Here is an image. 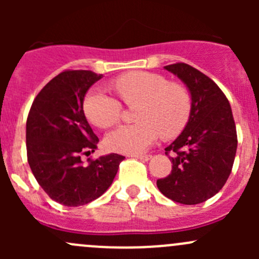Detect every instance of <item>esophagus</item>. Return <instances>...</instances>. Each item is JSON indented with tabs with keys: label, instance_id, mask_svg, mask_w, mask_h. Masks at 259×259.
I'll use <instances>...</instances> for the list:
<instances>
[{
	"label": "esophagus",
	"instance_id": "34e87169",
	"mask_svg": "<svg viewBox=\"0 0 259 259\" xmlns=\"http://www.w3.org/2000/svg\"><path fill=\"white\" fill-rule=\"evenodd\" d=\"M133 158H137V159H139V160H143V161H148L151 159V155H133Z\"/></svg>",
	"mask_w": 259,
	"mask_h": 259
}]
</instances>
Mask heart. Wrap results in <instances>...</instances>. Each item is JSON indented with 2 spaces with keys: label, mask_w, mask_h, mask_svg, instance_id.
Listing matches in <instances>:
<instances>
[{
  "label": "heart",
  "mask_w": 259,
  "mask_h": 259,
  "mask_svg": "<svg viewBox=\"0 0 259 259\" xmlns=\"http://www.w3.org/2000/svg\"><path fill=\"white\" fill-rule=\"evenodd\" d=\"M114 89L127 105L135 108V124L120 125L110 132L105 143L110 150L122 154H142L161 133L164 138L178 135L188 122L192 100L187 89L168 82L161 75L132 71L113 82ZM83 113L91 124L106 129L121 116V104L101 89H93L83 100Z\"/></svg>",
  "instance_id": "1"
}]
</instances>
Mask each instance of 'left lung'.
I'll return each mask as SVG.
<instances>
[{
	"mask_svg": "<svg viewBox=\"0 0 259 259\" xmlns=\"http://www.w3.org/2000/svg\"><path fill=\"white\" fill-rule=\"evenodd\" d=\"M164 70L178 76L192 100L189 119L180 135L165 148L171 151V173L156 182L169 199L193 205L223 188L237 151V132L231 105L213 80L187 64Z\"/></svg>",
	"mask_w": 259,
	"mask_h": 259,
	"instance_id": "left-lung-1",
	"label": "left lung"
}]
</instances>
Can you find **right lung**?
Returning a JSON list of instances; mask_svg holds the SVG:
<instances>
[{
    "mask_svg": "<svg viewBox=\"0 0 259 259\" xmlns=\"http://www.w3.org/2000/svg\"><path fill=\"white\" fill-rule=\"evenodd\" d=\"M103 77L90 70H70L55 76L33 100L26 122L27 160L38 184L66 207L88 204L103 195L117 173L119 154L82 161L96 149L83 114V98Z\"/></svg>",
    "mask_w": 259,
    "mask_h": 259,
    "instance_id": "obj_1",
    "label": "right lung"
}]
</instances>
